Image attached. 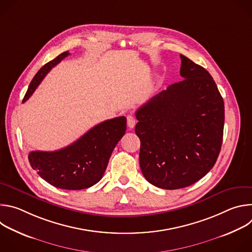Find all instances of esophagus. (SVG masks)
Listing matches in <instances>:
<instances>
[{
  "instance_id": "esophagus-1",
  "label": "esophagus",
  "mask_w": 252,
  "mask_h": 252,
  "mask_svg": "<svg viewBox=\"0 0 252 252\" xmlns=\"http://www.w3.org/2000/svg\"><path fill=\"white\" fill-rule=\"evenodd\" d=\"M126 121H127V126H128V127L132 128V127L135 126V119H134L132 116H127Z\"/></svg>"
}]
</instances>
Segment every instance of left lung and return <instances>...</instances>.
I'll list each match as a JSON object with an SVG mask.
<instances>
[{
  "instance_id": "left-lung-1",
  "label": "left lung",
  "mask_w": 252,
  "mask_h": 252,
  "mask_svg": "<svg viewBox=\"0 0 252 252\" xmlns=\"http://www.w3.org/2000/svg\"><path fill=\"white\" fill-rule=\"evenodd\" d=\"M185 79L142 104L135 113L139 165L155 187L178 189L203 177L220 153L224 102L208 71L181 55Z\"/></svg>"
}]
</instances>
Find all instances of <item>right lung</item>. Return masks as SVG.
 <instances>
[{
    "mask_svg": "<svg viewBox=\"0 0 252 252\" xmlns=\"http://www.w3.org/2000/svg\"><path fill=\"white\" fill-rule=\"evenodd\" d=\"M68 55V52H64L40 68L32 80L23 102L32 94L51 68ZM126 129V117L107 120L92 127L66 148L56 152H31L29 161L32 169L55 188L85 189L100 181Z\"/></svg>",
    "mask_w": 252,
    "mask_h": 252,
    "instance_id": "1",
    "label": "right lung"
}]
</instances>
